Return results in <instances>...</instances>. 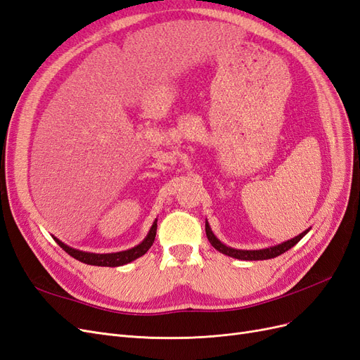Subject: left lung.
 Here are the masks:
<instances>
[{
    "mask_svg": "<svg viewBox=\"0 0 360 360\" xmlns=\"http://www.w3.org/2000/svg\"><path fill=\"white\" fill-rule=\"evenodd\" d=\"M309 230H304L302 234L296 236L294 238H291V240H287V242H282L281 245H276V246H271V248H266V249H257V250H245V249H234V248H230L224 245L219 238H217L213 231L210 230V225L209 222H205V234H207V238H209V242L212 243V246L219 250V252L228 255V257H233V258H237V259H245V261H257V259H269V258H275L281 254L287 252L288 249H291L294 245L300 242V238L307 234Z\"/></svg>",
    "mask_w": 360,
    "mask_h": 360,
    "instance_id": "8db88e82",
    "label": "left lung"
}]
</instances>
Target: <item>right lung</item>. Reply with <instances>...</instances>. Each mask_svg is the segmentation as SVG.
<instances>
[{"label":"right lung","instance_id":"right-lung-1","mask_svg":"<svg viewBox=\"0 0 360 360\" xmlns=\"http://www.w3.org/2000/svg\"><path fill=\"white\" fill-rule=\"evenodd\" d=\"M156 230H158V221L153 222V225H151L147 237L139 245H136L132 249L122 250V252H112V254L84 252V250L73 249V248H70L68 245H64L63 242L58 240L57 237H53V240H56L64 250H66V252L70 257L81 261V263L91 264V266H102V267H118V266L127 264V263H130V261H134V259H136L139 257H143L147 252V250L151 248V245H153L155 237H156Z\"/></svg>","mask_w":360,"mask_h":360}]
</instances>
